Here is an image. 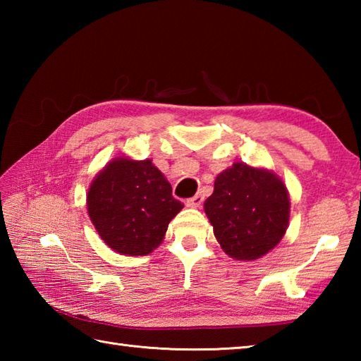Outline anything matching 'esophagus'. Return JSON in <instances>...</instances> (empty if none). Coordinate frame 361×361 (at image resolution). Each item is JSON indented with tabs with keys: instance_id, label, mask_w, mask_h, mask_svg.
Returning a JSON list of instances; mask_svg holds the SVG:
<instances>
[{
	"instance_id": "1",
	"label": "esophagus",
	"mask_w": 361,
	"mask_h": 361,
	"mask_svg": "<svg viewBox=\"0 0 361 361\" xmlns=\"http://www.w3.org/2000/svg\"><path fill=\"white\" fill-rule=\"evenodd\" d=\"M203 200H204V195H203L202 192H198V194L194 195L192 198H189V200H188V206H190V208H200Z\"/></svg>"
}]
</instances>
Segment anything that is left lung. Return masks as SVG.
Listing matches in <instances>:
<instances>
[{
    "mask_svg": "<svg viewBox=\"0 0 361 361\" xmlns=\"http://www.w3.org/2000/svg\"><path fill=\"white\" fill-rule=\"evenodd\" d=\"M204 212L226 255L255 260L267 255L286 234L290 202L274 173L235 163L221 172Z\"/></svg>",
    "mask_w": 361,
    "mask_h": 361,
    "instance_id": "8db88e82",
    "label": "left lung"
}]
</instances>
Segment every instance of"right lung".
Masks as SVG:
<instances>
[{"instance_id": "right-lung-1", "label": "right lung", "mask_w": 361, "mask_h": 361, "mask_svg": "<svg viewBox=\"0 0 361 361\" xmlns=\"http://www.w3.org/2000/svg\"><path fill=\"white\" fill-rule=\"evenodd\" d=\"M87 206L102 240L114 251L144 256L163 242L183 209L172 186L150 159L116 158L91 183Z\"/></svg>"}]
</instances>
